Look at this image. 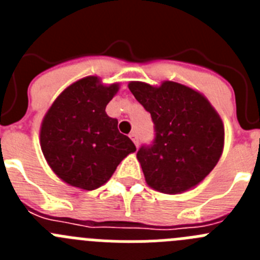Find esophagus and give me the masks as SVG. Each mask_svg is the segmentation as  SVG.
<instances>
[{
    "mask_svg": "<svg viewBox=\"0 0 260 260\" xmlns=\"http://www.w3.org/2000/svg\"><path fill=\"white\" fill-rule=\"evenodd\" d=\"M130 138H132V141L134 142L135 146L138 147V144H139V138H138V134L135 132H133L132 134H130Z\"/></svg>",
    "mask_w": 260,
    "mask_h": 260,
    "instance_id": "obj_1",
    "label": "esophagus"
}]
</instances>
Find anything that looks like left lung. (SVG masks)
<instances>
[{
	"instance_id": "1",
	"label": "left lung",
	"mask_w": 260,
	"mask_h": 260,
	"mask_svg": "<svg viewBox=\"0 0 260 260\" xmlns=\"http://www.w3.org/2000/svg\"><path fill=\"white\" fill-rule=\"evenodd\" d=\"M128 89L150 112L155 130L152 143L137 153L147 183L165 194L198 185L217 164L224 147V125L210 102L176 82L160 87L132 82Z\"/></svg>"
}]
</instances>
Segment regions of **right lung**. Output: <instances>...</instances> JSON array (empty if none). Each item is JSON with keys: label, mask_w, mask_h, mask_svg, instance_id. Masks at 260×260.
Returning a JSON list of instances; mask_svg holds the SVG:
<instances>
[{"label": "right lung", "mask_w": 260, "mask_h": 260, "mask_svg": "<svg viewBox=\"0 0 260 260\" xmlns=\"http://www.w3.org/2000/svg\"><path fill=\"white\" fill-rule=\"evenodd\" d=\"M118 84L105 87L98 77L78 80L56 99L40 132L41 150L53 172L66 183L95 190L137 147L118 132L105 108Z\"/></svg>", "instance_id": "add662e5"}]
</instances>
